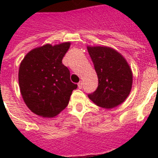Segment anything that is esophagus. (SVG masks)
Returning a JSON list of instances; mask_svg holds the SVG:
<instances>
[{
  "instance_id": "1",
  "label": "esophagus",
  "mask_w": 158,
  "mask_h": 158,
  "mask_svg": "<svg viewBox=\"0 0 158 158\" xmlns=\"http://www.w3.org/2000/svg\"><path fill=\"white\" fill-rule=\"evenodd\" d=\"M83 85H84V83L82 81H80L79 84H78V88H79V89H81L82 88H83Z\"/></svg>"
}]
</instances>
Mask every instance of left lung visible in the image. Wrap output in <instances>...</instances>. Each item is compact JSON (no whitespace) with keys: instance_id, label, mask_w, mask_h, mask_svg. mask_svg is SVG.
Wrapping results in <instances>:
<instances>
[{"instance_id":"8db88e82","label":"left lung","mask_w":158,"mask_h":158,"mask_svg":"<svg viewBox=\"0 0 158 158\" xmlns=\"http://www.w3.org/2000/svg\"><path fill=\"white\" fill-rule=\"evenodd\" d=\"M98 78V86L90 100L97 106L111 109L121 104L129 96L133 74L127 60L116 50L105 46L87 47Z\"/></svg>"}]
</instances>
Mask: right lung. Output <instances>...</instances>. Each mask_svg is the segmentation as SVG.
<instances>
[{
	"mask_svg": "<svg viewBox=\"0 0 158 158\" xmlns=\"http://www.w3.org/2000/svg\"><path fill=\"white\" fill-rule=\"evenodd\" d=\"M70 43L46 44L27 53L19 69L21 95L29 110L42 117L52 118L69 103L78 85L70 81L69 69L62 59Z\"/></svg>",
	"mask_w": 158,
	"mask_h": 158,
	"instance_id": "add662e5",
	"label": "right lung"
}]
</instances>
